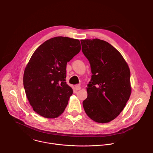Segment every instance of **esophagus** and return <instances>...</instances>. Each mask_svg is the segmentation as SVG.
<instances>
[{
	"label": "esophagus",
	"mask_w": 153,
	"mask_h": 153,
	"mask_svg": "<svg viewBox=\"0 0 153 153\" xmlns=\"http://www.w3.org/2000/svg\"><path fill=\"white\" fill-rule=\"evenodd\" d=\"M74 88H75V90H76V91H78V90H80L81 89V87H80L79 85H76Z\"/></svg>",
	"instance_id": "1"
}]
</instances>
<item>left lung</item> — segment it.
<instances>
[{
    "label": "left lung",
    "mask_w": 153,
    "mask_h": 153,
    "mask_svg": "<svg viewBox=\"0 0 153 153\" xmlns=\"http://www.w3.org/2000/svg\"><path fill=\"white\" fill-rule=\"evenodd\" d=\"M82 50L92 73L87 85L84 110L98 123H108L119 115L131 95L130 71L121 54L99 39L81 40Z\"/></svg>",
    "instance_id": "8db88e82"
}]
</instances>
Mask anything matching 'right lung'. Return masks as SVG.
Segmentation results:
<instances>
[{"mask_svg":"<svg viewBox=\"0 0 153 153\" xmlns=\"http://www.w3.org/2000/svg\"><path fill=\"white\" fill-rule=\"evenodd\" d=\"M81 49L80 41L56 37L34 51L25 69L24 86L33 110L47 118L59 116L67 107L73 90L66 83L67 63Z\"/></svg>","mask_w":153,"mask_h":153,"instance_id":"obj_1","label":"right lung"}]
</instances>
